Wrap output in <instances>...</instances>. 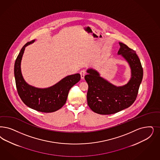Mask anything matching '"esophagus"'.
<instances>
[{
    "label": "esophagus",
    "instance_id": "1",
    "mask_svg": "<svg viewBox=\"0 0 160 160\" xmlns=\"http://www.w3.org/2000/svg\"><path fill=\"white\" fill-rule=\"evenodd\" d=\"M80 76H81V78L82 79H84V76H85V75H86V72L85 70H82L81 72H80Z\"/></svg>",
    "mask_w": 160,
    "mask_h": 160
}]
</instances>
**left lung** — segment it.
Segmentation results:
<instances>
[{"label": "left lung", "instance_id": "8db88e82", "mask_svg": "<svg viewBox=\"0 0 160 160\" xmlns=\"http://www.w3.org/2000/svg\"><path fill=\"white\" fill-rule=\"evenodd\" d=\"M119 44L121 47L118 54L127 60L131 70L128 83L116 86L100 77L99 72L93 68L88 69V74L84 76L88 86V104L94 112L100 115L113 114L131 106L136 100L142 80L143 69L135 51L125 44Z\"/></svg>", "mask_w": 160, "mask_h": 160}]
</instances>
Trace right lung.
<instances>
[{
	"label": "right lung",
	"mask_w": 160,
	"mask_h": 160,
	"mask_svg": "<svg viewBox=\"0 0 160 160\" xmlns=\"http://www.w3.org/2000/svg\"><path fill=\"white\" fill-rule=\"evenodd\" d=\"M34 41L23 45L15 61L14 75L17 91L22 102L29 108L41 112H54L65 105L70 89L80 81V74L68 76L48 88H37L28 84L22 76L21 63L25 47Z\"/></svg>",
	"instance_id": "right-lung-1"
}]
</instances>
